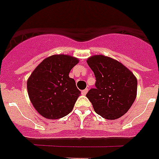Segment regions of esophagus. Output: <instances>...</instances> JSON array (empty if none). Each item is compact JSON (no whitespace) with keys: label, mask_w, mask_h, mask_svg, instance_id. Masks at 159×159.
<instances>
[{"label":"esophagus","mask_w":159,"mask_h":159,"mask_svg":"<svg viewBox=\"0 0 159 159\" xmlns=\"http://www.w3.org/2000/svg\"><path fill=\"white\" fill-rule=\"evenodd\" d=\"M88 88H86V89L83 90V91H82V95H85L87 93H88Z\"/></svg>","instance_id":"34e87169"}]
</instances>
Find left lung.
I'll list each match as a JSON object with an SVG mask.
<instances>
[{
	"instance_id": "left-lung-1",
	"label": "left lung",
	"mask_w": 159,
	"mask_h": 159,
	"mask_svg": "<svg viewBox=\"0 0 159 159\" xmlns=\"http://www.w3.org/2000/svg\"><path fill=\"white\" fill-rule=\"evenodd\" d=\"M88 64L95 77V88L86 96L98 115L116 119L127 113L137 94V79L119 61L102 55L90 57Z\"/></svg>"
}]
</instances>
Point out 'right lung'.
Here are the masks:
<instances>
[{"label": "right lung", "mask_w": 159, "mask_h": 159, "mask_svg": "<svg viewBox=\"0 0 159 159\" xmlns=\"http://www.w3.org/2000/svg\"><path fill=\"white\" fill-rule=\"evenodd\" d=\"M78 59L54 55L43 60L28 80L29 99L38 113L49 119L63 118L72 111L80 91L69 72Z\"/></svg>", "instance_id": "1"}]
</instances>
